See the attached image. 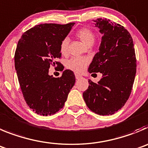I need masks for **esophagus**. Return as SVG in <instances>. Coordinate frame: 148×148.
I'll list each match as a JSON object with an SVG mask.
<instances>
[{
	"mask_svg": "<svg viewBox=\"0 0 148 148\" xmlns=\"http://www.w3.org/2000/svg\"><path fill=\"white\" fill-rule=\"evenodd\" d=\"M75 78H76L77 80H78V79H80V78H82V76L80 75H78V74H76V75H75Z\"/></svg>",
	"mask_w": 148,
	"mask_h": 148,
	"instance_id": "obj_1",
	"label": "esophagus"
}]
</instances>
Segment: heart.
Segmentation results:
<instances>
[{"instance_id":"b5f03b06","label":"heart","mask_w":148,"mask_h":148,"mask_svg":"<svg viewBox=\"0 0 148 148\" xmlns=\"http://www.w3.org/2000/svg\"><path fill=\"white\" fill-rule=\"evenodd\" d=\"M75 36L86 46L92 45L95 40V35L91 29L88 28H81L75 32ZM69 40L64 38L62 40L59 45V50L62 55H66L68 52ZM88 64V60L85 58L73 57L67 62V67L76 73H81Z\"/></svg>"}]
</instances>
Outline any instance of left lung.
Returning <instances> with one entry per match:
<instances>
[{
    "label": "left lung",
    "instance_id": "1",
    "mask_svg": "<svg viewBox=\"0 0 148 148\" xmlns=\"http://www.w3.org/2000/svg\"><path fill=\"white\" fill-rule=\"evenodd\" d=\"M95 25L103 34L99 51L89 65V73H101L97 84L89 80L83 93L88 108L99 115H112L118 112L131 95L136 72L134 42L123 25L97 18Z\"/></svg>",
    "mask_w": 148,
    "mask_h": 148
}]
</instances>
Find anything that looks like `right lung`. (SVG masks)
<instances>
[{
    "mask_svg": "<svg viewBox=\"0 0 148 148\" xmlns=\"http://www.w3.org/2000/svg\"><path fill=\"white\" fill-rule=\"evenodd\" d=\"M75 23L35 25L22 35L14 53V65L20 89L27 105L42 116L54 114L63 108L75 82L73 71L59 78L49 75L51 66L63 70L60 42Z\"/></svg>",
    "mask_w": 148,
    "mask_h": 148,
    "instance_id": "right-lung-1",
    "label": "right lung"
}]
</instances>
